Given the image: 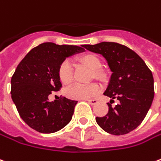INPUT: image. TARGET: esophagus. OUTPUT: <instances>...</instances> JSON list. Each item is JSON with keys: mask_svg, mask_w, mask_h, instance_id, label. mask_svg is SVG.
I'll use <instances>...</instances> for the list:
<instances>
[{"mask_svg": "<svg viewBox=\"0 0 161 161\" xmlns=\"http://www.w3.org/2000/svg\"><path fill=\"white\" fill-rule=\"evenodd\" d=\"M86 101H87L90 104H92V105H94V104H96L97 103V99H88L86 100Z\"/></svg>", "mask_w": 161, "mask_h": 161, "instance_id": "1", "label": "esophagus"}]
</instances>
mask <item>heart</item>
<instances>
[{
	"label": "heart",
	"mask_w": 161,
	"mask_h": 161,
	"mask_svg": "<svg viewBox=\"0 0 161 161\" xmlns=\"http://www.w3.org/2000/svg\"><path fill=\"white\" fill-rule=\"evenodd\" d=\"M81 64L89 69L93 70L94 76L97 78L102 77V72L99 69L101 67V62L99 58L95 56L89 54L84 56L80 59ZM59 77L62 83L65 84H69L73 79V67L70 62L66 60L63 62L59 67ZM99 92L98 85L95 84H74L70 85L69 87L66 89L65 93L67 97L70 98H77V99H87L95 96L97 93Z\"/></svg>",
	"instance_id": "obj_1"
}]
</instances>
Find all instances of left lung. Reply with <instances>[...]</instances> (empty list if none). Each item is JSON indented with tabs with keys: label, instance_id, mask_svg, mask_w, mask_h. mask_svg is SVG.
Wrapping results in <instances>:
<instances>
[{
	"label": "left lung",
	"instance_id": "left-lung-1",
	"mask_svg": "<svg viewBox=\"0 0 161 161\" xmlns=\"http://www.w3.org/2000/svg\"><path fill=\"white\" fill-rule=\"evenodd\" d=\"M105 58L112 76L104 94L119 104L104 117H97V125L113 135H123L139 126L147 116L154 97L152 71L139 55L128 47L117 42H103L83 45Z\"/></svg>",
	"mask_w": 161,
	"mask_h": 161
}]
</instances>
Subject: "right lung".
Listing matches in <instances>:
<instances>
[{"label":"right lung","mask_w":161,"mask_h":161,"mask_svg":"<svg viewBox=\"0 0 161 161\" xmlns=\"http://www.w3.org/2000/svg\"><path fill=\"white\" fill-rule=\"evenodd\" d=\"M83 51L76 45L44 42L31 49L18 64L11 78V97L22 120L32 129L52 133L71 120L77 101L62 97L50 102L48 97L62 87V63Z\"/></svg>","instance_id":"right-lung-1"}]
</instances>
